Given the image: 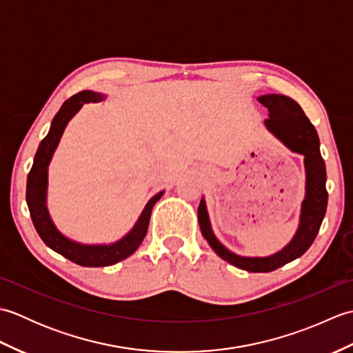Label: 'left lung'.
Returning <instances> with one entry per match:
<instances>
[{
    "label": "left lung",
    "mask_w": 353,
    "mask_h": 353,
    "mask_svg": "<svg viewBox=\"0 0 353 353\" xmlns=\"http://www.w3.org/2000/svg\"><path fill=\"white\" fill-rule=\"evenodd\" d=\"M258 101L268 109V118L264 121L267 129L283 142V145H287L291 152L303 154L305 157V199L302 201L301 223H299L297 232L291 241L274 254L265 258L239 256V254L228 250L214 235L205 199L200 200L197 214L201 235L220 258L232 265L245 270V272L267 273L301 258L310 249L319 234L321 221L325 219L327 191L326 167L323 157L320 154L319 134L302 108L290 97L281 94L261 95L258 97Z\"/></svg>",
    "instance_id": "8db88e82"
}]
</instances>
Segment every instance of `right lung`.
<instances>
[{
    "label": "right lung",
    "mask_w": 353,
    "mask_h": 353,
    "mask_svg": "<svg viewBox=\"0 0 353 353\" xmlns=\"http://www.w3.org/2000/svg\"><path fill=\"white\" fill-rule=\"evenodd\" d=\"M104 99L103 94L92 91H81L66 100L61 110L52 118L51 127L47 137L42 139L39 148L34 154L33 167L27 177V205L30 215L37 234L42 241L47 244L51 250L62 254L66 259L72 261L74 264L83 267H108L117 262L129 258L132 253L137 252L142 239L147 235L150 215L157 200L162 197L163 191L157 192L156 196L148 200L144 211L139 215L138 221L134 223L133 229L121 239L112 244H81L72 241L68 236L57 230L52 223L50 212L47 209V185H48V165L51 157L61 141L66 124L77 114L85 103H97Z\"/></svg>",
    "instance_id": "add662e5"
}]
</instances>
